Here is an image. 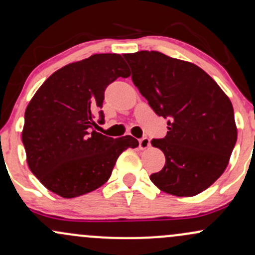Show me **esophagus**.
<instances>
[{
	"mask_svg": "<svg viewBox=\"0 0 255 255\" xmlns=\"http://www.w3.org/2000/svg\"><path fill=\"white\" fill-rule=\"evenodd\" d=\"M151 142H150V139L148 137H141V139L139 140V147L141 148V150H145V148L150 147Z\"/></svg>",
	"mask_w": 255,
	"mask_h": 255,
	"instance_id": "esophagus-1",
	"label": "esophagus"
}]
</instances>
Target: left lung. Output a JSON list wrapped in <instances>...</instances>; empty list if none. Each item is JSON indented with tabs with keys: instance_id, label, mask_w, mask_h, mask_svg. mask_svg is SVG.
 Masks as SVG:
<instances>
[{
	"instance_id": "1",
	"label": "left lung",
	"mask_w": 255,
	"mask_h": 255,
	"mask_svg": "<svg viewBox=\"0 0 255 255\" xmlns=\"http://www.w3.org/2000/svg\"><path fill=\"white\" fill-rule=\"evenodd\" d=\"M131 80L168 133L151 144L164 152L165 164L150 178L160 191L193 197L223 174L238 139L230 99L213 79L186 61L158 51L125 54Z\"/></svg>"
}]
</instances>
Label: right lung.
<instances>
[{"mask_svg":"<svg viewBox=\"0 0 255 255\" xmlns=\"http://www.w3.org/2000/svg\"><path fill=\"white\" fill-rule=\"evenodd\" d=\"M130 75L119 54H96L69 63L38 89L25 111L22 129L27 164L49 191L62 198L86 194L107 182L120 154L139 141L93 129L104 122L108 85Z\"/></svg>","mask_w":255,"mask_h":255,"instance_id":"obj_1","label":"right lung"}]
</instances>
